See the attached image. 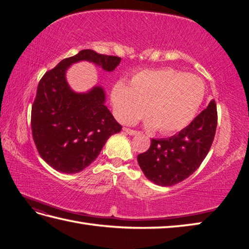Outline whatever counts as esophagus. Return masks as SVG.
Instances as JSON below:
<instances>
[{
	"label": "esophagus",
	"mask_w": 249,
	"mask_h": 249,
	"mask_svg": "<svg viewBox=\"0 0 249 249\" xmlns=\"http://www.w3.org/2000/svg\"><path fill=\"white\" fill-rule=\"evenodd\" d=\"M124 131H125V133H127L128 135H130V136H134V135H137V134L139 133L138 130L130 129V128H127V127H125V128H124Z\"/></svg>",
	"instance_id": "1"
}]
</instances>
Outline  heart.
<instances>
[{
	"mask_svg": "<svg viewBox=\"0 0 249 249\" xmlns=\"http://www.w3.org/2000/svg\"><path fill=\"white\" fill-rule=\"evenodd\" d=\"M204 94V83L199 77L162 68L138 72L131 87L118 83L111 99L123 123L138 120L145 110L150 127H156L161 134H172L186 127L195 118Z\"/></svg>",
	"mask_w": 249,
	"mask_h": 249,
	"instance_id": "1",
	"label": "heart"
}]
</instances>
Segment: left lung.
Segmentation results:
<instances>
[{
    "label": "left lung",
    "mask_w": 249,
    "mask_h": 249,
    "mask_svg": "<svg viewBox=\"0 0 249 249\" xmlns=\"http://www.w3.org/2000/svg\"><path fill=\"white\" fill-rule=\"evenodd\" d=\"M216 126L217 109L215 100H211L178 134L151 140L149 150L137 157L144 176L160 186H172L192 176L212 146Z\"/></svg>",
    "instance_id": "1"
}]
</instances>
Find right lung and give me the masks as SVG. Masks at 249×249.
Returning a JSON list of instances; mask_svg holds the SVG:
<instances>
[{
    "instance_id": "obj_1",
    "label": "right lung",
    "mask_w": 249,
    "mask_h": 249,
    "mask_svg": "<svg viewBox=\"0 0 249 249\" xmlns=\"http://www.w3.org/2000/svg\"><path fill=\"white\" fill-rule=\"evenodd\" d=\"M79 61L93 62L112 71L121 57L81 50L40 79L32 105V135L40 157L63 173H78L91 165L109 137L122 129L105 106L103 88L75 93L67 84L66 70Z\"/></svg>"
}]
</instances>
